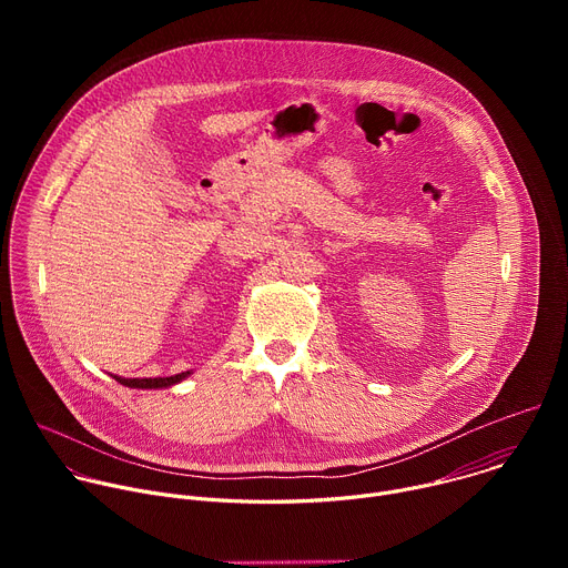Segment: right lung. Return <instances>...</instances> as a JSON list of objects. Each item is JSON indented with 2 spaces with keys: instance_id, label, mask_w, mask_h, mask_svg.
I'll use <instances>...</instances> for the list:
<instances>
[{
  "instance_id": "1",
  "label": "right lung",
  "mask_w": 568,
  "mask_h": 568,
  "mask_svg": "<svg viewBox=\"0 0 568 568\" xmlns=\"http://www.w3.org/2000/svg\"><path fill=\"white\" fill-rule=\"evenodd\" d=\"M193 371H186V373H178V375H171V377H121V375H112L119 384L128 386V388H171L175 386L178 382L186 379Z\"/></svg>"
}]
</instances>
